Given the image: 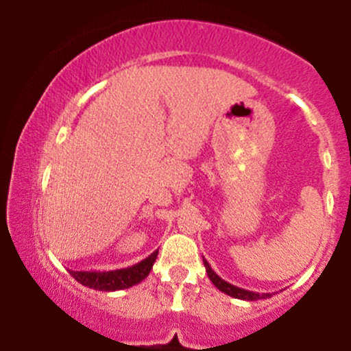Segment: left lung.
Masks as SVG:
<instances>
[{
  "label": "left lung",
  "mask_w": 351,
  "mask_h": 351,
  "mask_svg": "<svg viewBox=\"0 0 351 351\" xmlns=\"http://www.w3.org/2000/svg\"><path fill=\"white\" fill-rule=\"evenodd\" d=\"M204 263V267H206V272H208V277L209 280L213 282V284L216 285L217 289H219L221 292L228 293V295L234 297V299H241V300H259V299H267V297H272L271 293H259V292H252V291H245V289H241V287H236V285L229 284V282H226L224 279H221L217 274L213 271L211 265L208 264L206 259H203Z\"/></svg>",
  "instance_id": "1"
}]
</instances>
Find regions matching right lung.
Segmentation results:
<instances>
[{
	"label": "right lung",
	"instance_id": "obj_1",
	"mask_svg": "<svg viewBox=\"0 0 351 351\" xmlns=\"http://www.w3.org/2000/svg\"><path fill=\"white\" fill-rule=\"evenodd\" d=\"M158 251L152 252L147 259L140 261L138 264L130 265L125 269H115V271H69L75 280L86 285L88 289L102 292L122 291V289L134 287L140 284L152 271L155 264Z\"/></svg>",
	"mask_w": 351,
	"mask_h": 351
}]
</instances>
